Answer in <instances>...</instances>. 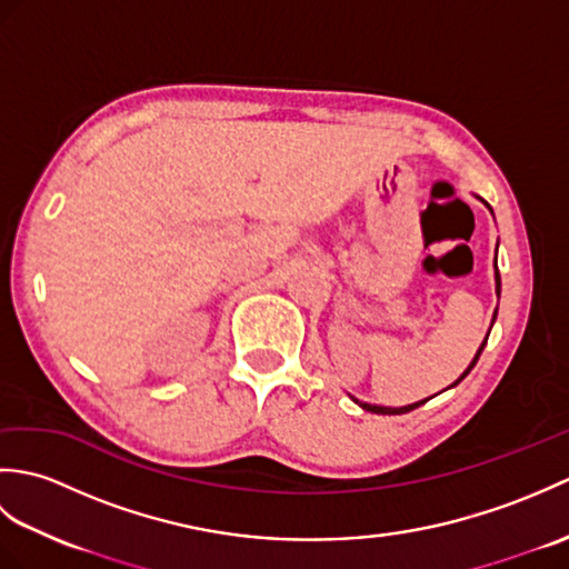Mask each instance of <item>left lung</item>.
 I'll return each mask as SVG.
<instances>
[{
	"label": "left lung",
	"instance_id": "obj_1",
	"mask_svg": "<svg viewBox=\"0 0 569 569\" xmlns=\"http://www.w3.org/2000/svg\"><path fill=\"white\" fill-rule=\"evenodd\" d=\"M481 202H485V200H481ZM487 204V202H485ZM501 293V278H499V269H497V296ZM493 320H497V312H493ZM493 320H491V325H493ZM489 337V335H487ZM487 347V340L485 342H481V347L477 349V355H475V359H471V365L467 367V371L462 373V377H459L452 386H457L459 381H462L465 377H467V373L471 371V369H475V365H477V359H479V355H481V349H485ZM355 398V396H352ZM355 401H357V398H355ZM426 401H428V398H426ZM426 401H418V403H410V406H401V408H386V406H371V403H361V401H357L361 408H365V410H371V413H379V416H401V413H408V410H413V408H418V406H422V403H426Z\"/></svg>",
	"mask_w": 569,
	"mask_h": 569
}]
</instances>
